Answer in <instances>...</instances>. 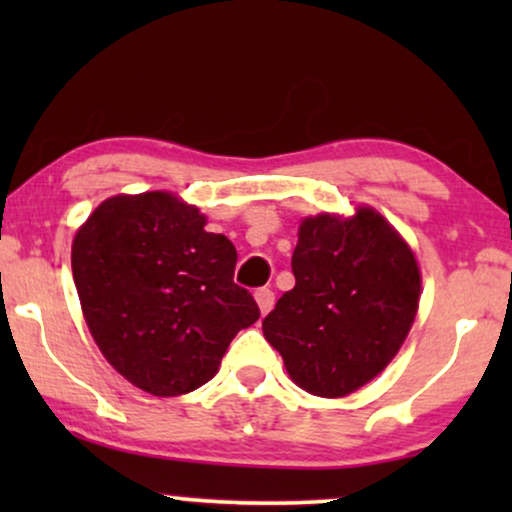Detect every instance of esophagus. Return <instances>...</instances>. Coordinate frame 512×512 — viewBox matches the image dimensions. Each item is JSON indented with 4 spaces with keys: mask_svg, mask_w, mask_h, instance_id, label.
<instances>
[{
    "mask_svg": "<svg viewBox=\"0 0 512 512\" xmlns=\"http://www.w3.org/2000/svg\"><path fill=\"white\" fill-rule=\"evenodd\" d=\"M254 296H256V303H258V307H261L263 314H268L272 310V305H275V291L272 289H258Z\"/></svg>",
    "mask_w": 512,
    "mask_h": 512,
    "instance_id": "obj_1",
    "label": "esophagus"
}]
</instances>
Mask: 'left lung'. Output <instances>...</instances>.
I'll return each mask as SVG.
<instances>
[{"label": "left lung", "mask_w": 512, "mask_h": 512, "mask_svg": "<svg viewBox=\"0 0 512 512\" xmlns=\"http://www.w3.org/2000/svg\"><path fill=\"white\" fill-rule=\"evenodd\" d=\"M296 286L263 319L291 380L338 398L387 368L419 305V268L403 237L373 209L319 214L298 230Z\"/></svg>", "instance_id": "left-lung-1"}]
</instances>
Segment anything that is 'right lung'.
Instances as JSON below:
<instances>
[{"label":"right lung","mask_w":512,"mask_h":512,"mask_svg":"<svg viewBox=\"0 0 512 512\" xmlns=\"http://www.w3.org/2000/svg\"><path fill=\"white\" fill-rule=\"evenodd\" d=\"M237 251L205 216L153 191L104 200L79 228L72 272L83 317L111 366L153 396L212 380L242 328L261 317L233 282Z\"/></svg>","instance_id":"add662e5"}]
</instances>
